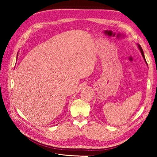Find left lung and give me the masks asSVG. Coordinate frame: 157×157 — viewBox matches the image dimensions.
<instances>
[{
	"instance_id": "1",
	"label": "left lung",
	"mask_w": 157,
	"mask_h": 157,
	"mask_svg": "<svg viewBox=\"0 0 157 157\" xmlns=\"http://www.w3.org/2000/svg\"><path fill=\"white\" fill-rule=\"evenodd\" d=\"M139 48L140 49V52H141V54H142V56H143V57L144 58V59H145V61L146 62V60H145V56H144V53H143V49H142V48L140 47V46H139Z\"/></svg>"
}]
</instances>
